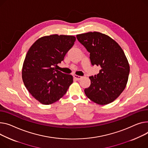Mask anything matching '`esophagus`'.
Masks as SVG:
<instances>
[{
  "label": "esophagus",
  "instance_id": "34e87169",
  "mask_svg": "<svg viewBox=\"0 0 148 148\" xmlns=\"http://www.w3.org/2000/svg\"><path fill=\"white\" fill-rule=\"evenodd\" d=\"M74 78H75L76 80H80L81 78H82V77L79 76V75H74Z\"/></svg>",
  "mask_w": 148,
  "mask_h": 148
}]
</instances>
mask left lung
<instances>
[{"label": "left lung", "mask_w": 148, "mask_h": 148, "mask_svg": "<svg viewBox=\"0 0 148 148\" xmlns=\"http://www.w3.org/2000/svg\"><path fill=\"white\" fill-rule=\"evenodd\" d=\"M77 38L90 53L92 65L101 67L99 74L89 77L91 84L84 89L86 96L99 105L111 103L124 90L129 78L130 66L123 50L99 32L77 34Z\"/></svg>", "instance_id": "left-lung-1"}]
</instances>
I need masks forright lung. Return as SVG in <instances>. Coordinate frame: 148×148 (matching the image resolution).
<instances>
[{
  "label": "right lung",
  "instance_id": "add662e5",
  "mask_svg": "<svg viewBox=\"0 0 148 148\" xmlns=\"http://www.w3.org/2000/svg\"><path fill=\"white\" fill-rule=\"evenodd\" d=\"M76 40L73 36L53 34L37 40L24 61L22 78L29 92L43 105L52 104L66 93L73 77L56 70Z\"/></svg>",
  "mask_w": 148,
  "mask_h": 148
}]
</instances>
